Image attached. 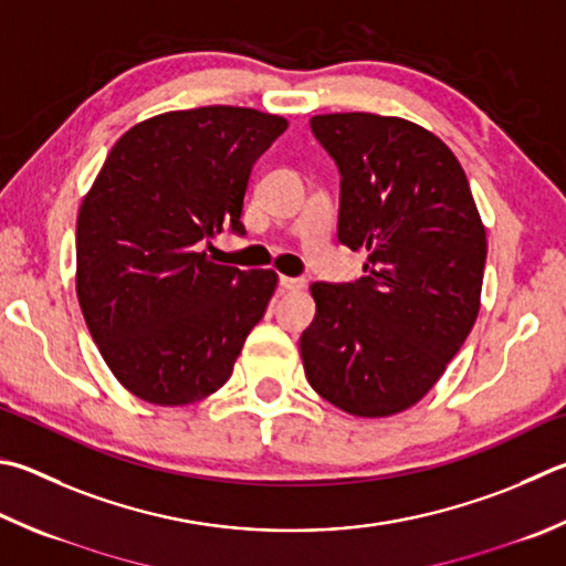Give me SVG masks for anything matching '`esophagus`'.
<instances>
[{"mask_svg":"<svg viewBox=\"0 0 566 566\" xmlns=\"http://www.w3.org/2000/svg\"><path fill=\"white\" fill-rule=\"evenodd\" d=\"M280 286L286 292H302L306 290V280H302V276H280Z\"/></svg>","mask_w":566,"mask_h":566,"instance_id":"1","label":"esophagus"}]
</instances>
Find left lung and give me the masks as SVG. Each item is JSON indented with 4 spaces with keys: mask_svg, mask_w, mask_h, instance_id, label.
<instances>
[{
    "mask_svg": "<svg viewBox=\"0 0 566 566\" xmlns=\"http://www.w3.org/2000/svg\"><path fill=\"white\" fill-rule=\"evenodd\" d=\"M312 130L342 172L338 240L368 260L356 284L310 286L304 374L344 413L388 418L416 406L465 344L480 312L485 224L455 153L418 123L322 113Z\"/></svg>",
    "mask_w": 566,
    "mask_h": 566,
    "instance_id": "obj_1",
    "label": "left lung"
}]
</instances>
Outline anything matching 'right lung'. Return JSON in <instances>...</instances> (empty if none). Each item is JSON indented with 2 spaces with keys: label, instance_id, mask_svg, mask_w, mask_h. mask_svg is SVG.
I'll return each instance as SVG.
<instances>
[{
  "label": "right lung",
  "instance_id": "add662e5",
  "mask_svg": "<svg viewBox=\"0 0 566 566\" xmlns=\"http://www.w3.org/2000/svg\"><path fill=\"white\" fill-rule=\"evenodd\" d=\"M290 126L242 106L168 111L116 140L76 220V296L111 374L156 406L228 384L276 290L274 270L200 250L240 222L254 160Z\"/></svg>",
  "mask_w": 566,
  "mask_h": 566
}]
</instances>
